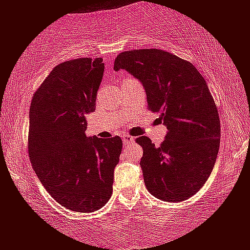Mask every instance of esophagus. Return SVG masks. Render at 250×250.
<instances>
[{
  "mask_svg": "<svg viewBox=\"0 0 250 250\" xmlns=\"http://www.w3.org/2000/svg\"><path fill=\"white\" fill-rule=\"evenodd\" d=\"M133 139H134V138L131 137V135H123V137H122V140H123V143H124V145H127L128 143H132Z\"/></svg>",
  "mask_w": 250,
  "mask_h": 250,
  "instance_id": "obj_1",
  "label": "esophagus"
}]
</instances>
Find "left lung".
I'll list each match as a JSON object with an SVG mask.
<instances>
[{
    "label": "left lung",
    "mask_w": 250,
    "mask_h": 250,
    "mask_svg": "<svg viewBox=\"0 0 250 250\" xmlns=\"http://www.w3.org/2000/svg\"><path fill=\"white\" fill-rule=\"evenodd\" d=\"M113 69H125L146 91L148 109L167 127L156 147L147 137L140 167L145 186L156 198L181 202L205 184L217 160L220 119L210 89L192 63L156 48L120 53Z\"/></svg>",
    "instance_id": "8db88e82"
}]
</instances>
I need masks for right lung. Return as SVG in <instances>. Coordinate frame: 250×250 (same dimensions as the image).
Returning <instances> with one entry per match:
<instances>
[{
  "instance_id": "1",
  "label": "right lung",
  "mask_w": 250,
  "mask_h": 250,
  "mask_svg": "<svg viewBox=\"0 0 250 250\" xmlns=\"http://www.w3.org/2000/svg\"><path fill=\"white\" fill-rule=\"evenodd\" d=\"M103 73L102 58L64 61L52 69L30 106L33 170L59 204L82 213L97 211L110 199L122 153L119 137L85 135V116L96 107Z\"/></svg>"
}]
</instances>
